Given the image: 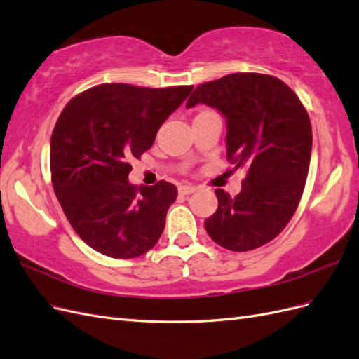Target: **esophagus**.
Returning <instances> with one entry per match:
<instances>
[{"instance_id":"obj_1","label":"esophagus","mask_w":359,"mask_h":359,"mask_svg":"<svg viewBox=\"0 0 359 359\" xmlns=\"http://www.w3.org/2000/svg\"><path fill=\"white\" fill-rule=\"evenodd\" d=\"M178 191H180L181 194H191V193L196 191V187L190 186V184H184V186H180Z\"/></svg>"}]
</instances>
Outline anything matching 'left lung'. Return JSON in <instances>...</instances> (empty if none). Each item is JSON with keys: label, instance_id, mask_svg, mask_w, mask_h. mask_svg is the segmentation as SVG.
Returning <instances> with one entry per match:
<instances>
[{"label": "left lung", "instance_id": "8db88e82", "mask_svg": "<svg viewBox=\"0 0 359 359\" xmlns=\"http://www.w3.org/2000/svg\"><path fill=\"white\" fill-rule=\"evenodd\" d=\"M198 103L224 115L227 160L247 169L236 198L215 189L219 208L205 229L232 252L262 247L290 222L306 186L313 140L306 107L283 81L262 73L201 83L187 107Z\"/></svg>", "mask_w": 359, "mask_h": 359}]
</instances>
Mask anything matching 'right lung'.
I'll list each match as a JSON object with an SVG mask.
<instances>
[{
	"instance_id": "right-lung-1",
	"label": "right lung",
	"mask_w": 359,
	"mask_h": 359,
	"mask_svg": "<svg viewBox=\"0 0 359 359\" xmlns=\"http://www.w3.org/2000/svg\"><path fill=\"white\" fill-rule=\"evenodd\" d=\"M191 90L102 83L62 109L50 137L52 186L74 232L95 252L132 259L157 244L178 190L168 181L132 186L130 160L153 147Z\"/></svg>"
}]
</instances>
